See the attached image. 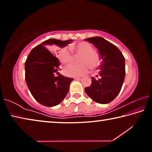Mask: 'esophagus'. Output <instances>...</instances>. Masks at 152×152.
<instances>
[{
  "label": "esophagus",
  "instance_id": "1",
  "mask_svg": "<svg viewBox=\"0 0 152 152\" xmlns=\"http://www.w3.org/2000/svg\"><path fill=\"white\" fill-rule=\"evenodd\" d=\"M84 78V76H78V77H76L75 80H82Z\"/></svg>",
  "mask_w": 152,
  "mask_h": 152
}]
</instances>
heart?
I'll list each match as a JSON object with an SVG mask.
<instances>
[{"label": "heart", "mask_w": 152, "mask_h": 152, "mask_svg": "<svg viewBox=\"0 0 152 152\" xmlns=\"http://www.w3.org/2000/svg\"><path fill=\"white\" fill-rule=\"evenodd\" d=\"M80 55L78 58L79 64H70L64 69V73L70 77H78L86 74L90 67L95 68L99 65L100 56L96 51H93L92 45L87 42H82L78 44L71 45L70 48H64L60 51L59 60L62 64L70 63L73 59L72 53Z\"/></svg>", "instance_id": "heart-1"}]
</instances>
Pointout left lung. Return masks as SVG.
<instances>
[{"label": "left lung", "mask_w": 152, "mask_h": 152, "mask_svg": "<svg viewBox=\"0 0 152 152\" xmlns=\"http://www.w3.org/2000/svg\"><path fill=\"white\" fill-rule=\"evenodd\" d=\"M85 40L99 50L101 60L99 78L92 77L91 85L85 88V92L98 103H109L117 97L122 88L125 76V58L116 46L101 37Z\"/></svg>", "instance_id": "8db88e82"}]
</instances>
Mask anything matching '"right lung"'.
<instances>
[{
    "label": "right lung",
    "mask_w": 152,
    "mask_h": 152,
    "mask_svg": "<svg viewBox=\"0 0 152 152\" xmlns=\"http://www.w3.org/2000/svg\"><path fill=\"white\" fill-rule=\"evenodd\" d=\"M72 39L61 41L50 39L30 51L25 64V80L33 98L46 107L56 106L63 101L69 91L73 78L56 73L60 65L57 57L45 47L56 45L64 48ZM49 48V47H48Z\"/></svg>",
    "instance_id": "add662e5"
}]
</instances>
